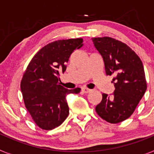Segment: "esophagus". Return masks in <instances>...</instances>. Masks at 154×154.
<instances>
[{"instance_id": "esophagus-1", "label": "esophagus", "mask_w": 154, "mask_h": 154, "mask_svg": "<svg viewBox=\"0 0 154 154\" xmlns=\"http://www.w3.org/2000/svg\"><path fill=\"white\" fill-rule=\"evenodd\" d=\"M82 92H84V93H88V92H91V89H87V88H82Z\"/></svg>"}]
</instances>
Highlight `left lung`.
<instances>
[{"mask_svg":"<svg viewBox=\"0 0 154 154\" xmlns=\"http://www.w3.org/2000/svg\"><path fill=\"white\" fill-rule=\"evenodd\" d=\"M103 59L106 75H113V93H103L96 106L98 115L110 123L128 119L134 112L146 90L143 65L140 58L125 43L109 38H92Z\"/></svg>","mask_w":154,"mask_h":154,"instance_id":"obj_1","label":"left lung"}]
</instances>
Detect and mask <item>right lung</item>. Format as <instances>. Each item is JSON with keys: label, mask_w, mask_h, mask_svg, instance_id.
Here are the masks:
<instances>
[{"label": "right lung", "mask_w": 154, "mask_h": 154, "mask_svg": "<svg viewBox=\"0 0 154 154\" xmlns=\"http://www.w3.org/2000/svg\"><path fill=\"white\" fill-rule=\"evenodd\" d=\"M82 38L55 41L44 46L28 64L21 82L24 105L38 126L51 130L60 126L69 113L66 96L79 93L80 88L65 89L61 73L72 53L82 46Z\"/></svg>", "instance_id": "right-lung-1"}]
</instances>
